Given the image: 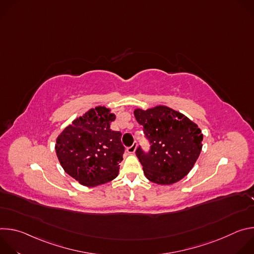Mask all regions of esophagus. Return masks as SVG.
I'll use <instances>...</instances> for the list:
<instances>
[{"label":"esophagus","instance_id":"obj_1","mask_svg":"<svg viewBox=\"0 0 254 254\" xmlns=\"http://www.w3.org/2000/svg\"><path fill=\"white\" fill-rule=\"evenodd\" d=\"M135 149H136V142H133L130 147H128V148L127 149V151L128 154H134Z\"/></svg>","mask_w":254,"mask_h":254}]
</instances>
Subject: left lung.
I'll return each mask as SVG.
<instances>
[{
  "label": "left lung",
  "mask_w": 254,
  "mask_h": 254,
  "mask_svg": "<svg viewBox=\"0 0 254 254\" xmlns=\"http://www.w3.org/2000/svg\"><path fill=\"white\" fill-rule=\"evenodd\" d=\"M133 114L151 144L148 153L140 147L135 151L147 179L159 185L183 179L202 150L203 134L198 126L165 105L147 111L136 108Z\"/></svg>",
  "instance_id": "obj_1"
}]
</instances>
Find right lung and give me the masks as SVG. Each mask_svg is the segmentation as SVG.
Wrapping results in <instances>:
<instances>
[{
	"instance_id": "obj_1",
	"label": "right lung",
	"mask_w": 254,
	"mask_h": 254,
	"mask_svg": "<svg viewBox=\"0 0 254 254\" xmlns=\"http://www.w3.org/2000/svg\"><path fill=\"white\" fill-rule=\"evenodd\" d=\"M115 120L110 108L96 106L72 122L56 139L62 168L84 186L95 187L119 175L125 147L122 133L111 129Z\"/></svg>"
}]
</instances>
